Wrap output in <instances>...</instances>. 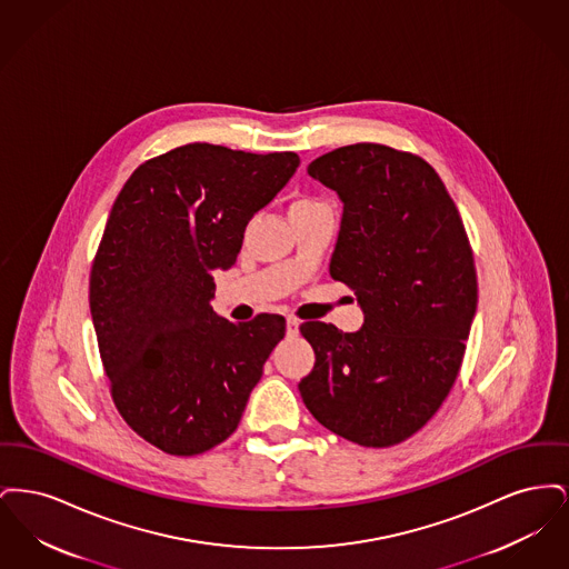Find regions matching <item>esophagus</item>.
<instances>
[{"label": "esophagus", "instance_id": "esophagus-1", "mask_svg": "<svg viewBox=\"0 0 569 569\" xmlns=\"http://www.w3.org/2000/svg\"><path fill=\"white\" fill-rule=\"evenodd\" d=\"M286 332H288V337H297L298 322L295 318H288V322H286Z\"/></svg>", "mask_w": 569, "mask_h": 569}]
</instances>
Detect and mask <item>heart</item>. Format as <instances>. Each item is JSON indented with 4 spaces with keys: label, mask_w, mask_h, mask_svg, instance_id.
<instances>
[{
    "label": "heart",
    "mask_w": 569,
    "mask_h": 569,
    "mask_svg": "<svg viewBox=\"0 0 569 569\" xmlns=\"http://www.w3.org/2000/svg\"><path fill=\"white\" fill-rule=\"evenodd\" d=\"M318 207H325V204L320 200H313V198H300V200L292 202L290 216L292 213H302V211H311V209H318Z\"/></svg>",
    "instance_id": "1"
}]
</instances>
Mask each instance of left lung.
I'll use <instances>...</instances> for the list:
<instances>
[{"label": "left lung", "mask_w": 569, "mask_h": 569, "mask_svg": "<svg viewBox=\"0 0 569 569\" xmlns=\"http://www.w3.org/2000/svg\"><path fill=\"white\" fill-rule=\"evenodd\" d=\"M307 172L343 202L330 277L352 288L365 325L300 326L316 365L298 390L328 431L388 448L433 418L459 376L478 307L473 253L457 204L418 156L358 142Z\"/></svg>", "instance_id": "1"}]
</instances>
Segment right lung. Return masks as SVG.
Wrapping results in <instances>:
<instances>
[{
  "instance_id": "add662e5",
  "label": "right lung",
  "mask_w": 569,
  "mask_h": 569,
  "mask_svg": "<svg viewBox=\"0 0 569 569\" xmlns=\"http://www.w3.org/2000/svg\"><path fill=\"white\" fill-rule=\"evenodd\" d=\"M297 153L191 142L138 166L110 211L89 307L112 401L136 433L191 457L234 433L286 320L219 318L247 223L297 172Z\"/></svg>"
}]
</instances>
